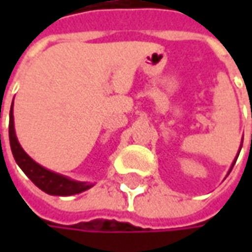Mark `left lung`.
I'll list each match as a JSON object with an SVG mask.
<instances>
[{"label":"left lung","instance_id":"left-lung-1","mask_svg":"<svg viewBox=\"0 0 252 252\" xmlns=\"http://www.w3.org/2000/svg\"><path fill=\"white\" fill-rule=\"evenodd\" d=\"M241 146H243V144H241ZM240 150H241V147H240ZM238 154H240V151H238ZM237 157H236V160L233 161V164H231V167H230V171H231V169H233V167H234V164H236V161H237ZM230 171H228V174H230Z\"/></svg>","mask_w":252,"mask_h":252}]
</instances>
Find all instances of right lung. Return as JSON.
Returning a JSON list of instances; mask_svg holds the SVG:
<instances>
[{"instance_id": "obj_1", "label": "right lung", "mask_w": 252, "mask_h": 252, "mask_svg": "<svg viewBox=\"0 0 252 252\" xmlns=\"http://www.w3.org/2000/svg\"><path fill=\"white\" fill-rule=\"evenodd\" d=\"M9 144H11V150L19 168L24 171L26 177L31 179L37 188L42 189L46 193L56 195V196H70V195L81 193L84 190L94 187V184L74 181L68 177H64L62 174L44 168L25 153L15 134L14 102L11 105V112H9Z\"/></svg>"}]
</instances>
